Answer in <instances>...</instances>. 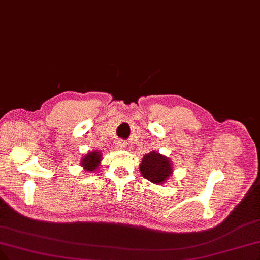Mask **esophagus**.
Wrapping results in <instances>:
<instances>
[{"label": "esophagus", "mask_w": 260, "mask_h": 260, "mask_svg": "<svg viewBox=\"0 0 260 260\" xmlns=\"http://www.w3.org/2000/svg\"><path fill=\"white\" fill-rule=\"evenodd\" d=\"M116 148H117V149H123V148H126V144H124V142H118L117 145H116Z\"/></svg>", "instance_id": "esophagus-1"}]
</instances>
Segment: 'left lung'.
I'll list each match as a JSON object with an SVG mask.
<instances>
[{
  "label": "left lung",
  "instance_id": "left-lung-1",
  "mask_svg": "<svg viewBox=\"0 0 260 260\" xmlns=\"http://www.w3.org/2000/svg\"><path fill=\"white\" fill-rule=\"evenodd\" d=\"M140 172L148 181L161 185L173 175V163L166 155L152 150L145 154L140 163Z\"/></svg>",
  "mask_w": 260,
  "mask_h": 260
}]
</instances>
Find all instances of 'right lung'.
Wrapping results in <instances>:
<instances>
[{"mask_svg":"<svg viewBox=\"0 0 260 260\" xmlns=\"http://www.w3.org/2000/svg\"><path fill=\"white\" fill-rule=\"evenodd\" d=\"M102 161V152L99 150H94L87 152L83 155L81 159V166L84 169L85 172H95L98 168H100V164Z\"/></svg>","mask_w":260,"mask_h":260,"instance_id":"obj_1","label":"right lung"}]
</instances>
